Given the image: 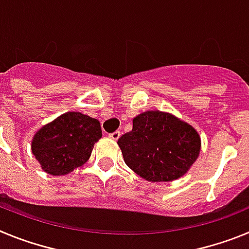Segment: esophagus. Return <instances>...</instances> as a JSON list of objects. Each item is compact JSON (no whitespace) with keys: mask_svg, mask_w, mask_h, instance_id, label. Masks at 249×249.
Here are the masks:
<instances>
[{"mask_svg":"<svg viewBox=\"0 0 249 249\" xmlns=\"http://www.w3.org/2000/svg\"><path fill=\"white\" fill-rule=\"evenodd\" d=\"M120 136H121V132L116 131V132H113V133H109L108 137L111 138V140H113V141H117L118 138H120Z\"/></svg>","mask_w":249,"mask_h":249,"instance_id":"34e87169","label":"esophagus"}]
</instances>
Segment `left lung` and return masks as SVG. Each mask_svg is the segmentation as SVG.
Returning a JSON list of instances; mask_svg holds the SVG:
<instances>
[{"instance_id": "left-lung-1", "label": "left lung", "mask_w": 249, "mask_h": 249, "mask_svg": "<svg viewBox=\"0 0 249 249\" xmlns=\"http://www.w3.org/2000/svg\"><path fill=\"white\" fill-rule=\"evenodd\" d=\"M124 163L149 182H172L186 175L201 152V136L175 114L146 111L118 140Z\"/></svg>"}]
</instances>
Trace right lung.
Returning <instances> with one entry per match:
<instances>
[{"label":"right lung","mask_w":249,"mask_h":249,"mask_svg":"<svg viewBox=\"0 0 249 249\" xmlns=\"http://www.w3.org/2000/svg\"><path fill=\"white\" fill-rule=\"evenodd\" d=\"M101 137L100 121L81 112H66L35 133L31 149L46 173L66 176L89 160Z\"/></svg>","instance_id":"right-lung-1"}]
</instances>
